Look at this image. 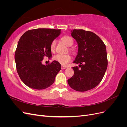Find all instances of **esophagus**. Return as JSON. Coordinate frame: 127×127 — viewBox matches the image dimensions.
I'll return each instance as SVG.
<instances>
[{
  "instance_id": "1",
  "label": "esophagus",
  "mask_w": 127,
  "mask_h": 127,
  "mask_svg": "<svg viewBox=\"0 0 127 127\" xmlns=\"http://www.w3.org/2000/svg\"><path fill=\"white\" fill-rule=\"evenodd\" d=\"M67 68L66 66H61V69H66Z\"/></svg>"
}]
</instances>
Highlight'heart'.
Returning <instances> with one entry per match:
<instances>
[{"label": "heart", "instance_id": "1", "mask_svg": "<svg viewBox=\"0 0 127 127\" xmlns=\"http://www.w3.org/2000/svg\"><path fill=\"white\" fill-rule=\"evenodd\" d=\"M61 39L68 47H71L73 43H74L73 39L69 36L64 35L61 37ZM56 42L55 40H53L51 42L50 45V49L51 50V51H53L55 50L56 47ZM53 59L58 61V62L60 64L64 65V66H65V65H67L68 63L71 61V57L69 55L58 54L54 56V57H53Z\"/></svg>", "mask_w": 127, "mask_h": 127}]
</instances>
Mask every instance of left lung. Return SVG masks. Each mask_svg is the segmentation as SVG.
Returning a JSON list of instances; mask_svg holds the SVG:
<instances>
[{
    "instance_id": "left-lung-1",
    "label": "left lung",
    "mask_w": 127,
    "mask_h": 127,
    "mask_svg": "<svg viewBox=\"0 0 127 127\" xmlns=\"http://www.w3.org/2000/svg\"><path fill=\"white\" fill-rule=\"evenodd\" d=\"M71 36L77 42L78 50L73 63L74 74L68 80L69 85L78 92H85L97 86L107 67L105 44L96 34L84 30L71 31Z\"/></svg>"
}]
</instances>
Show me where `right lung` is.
<instances>
[{"instance_id":"1","label":"right lung","mask_w":127,"mask_h":127,"mask_svg":"<svg viewBox=\"0 0 127 127\" xmlns=\"http://www.w3.org/2000/svg\"><path fill=\"white\" fill-rule=\"evenodd\" d=\"M61 30L37 29L29 30L21 37L15 53L16 70L22 81L35 90H43L52 85L61 64L54 60L48 65L42 64L44 57H51V42Z\"/></svg>"}]
</instances>
